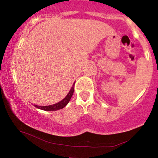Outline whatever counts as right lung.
I'll use <instances>...</instances> for the list:
<instances>
[{"label":"right lung","instance_id":"add662e5","mask_svg":"<svg viewBox=\"0 0 158 158\" xmlns=\"http://www.w3.org/2000/svg\"><path fill=\"white\" fill-rule=\"evenodd\" d=\"M73 91H74V84L73 85V86H72L71 89H70V91H69L68 95H67L66 97H65V98H64V99H63L61 101H60L59 102L56 103V104L54 105H51V106H35V108H39V109L48 110V111H50V110H57L61 109V108H63L64 107H65L68 104L69 101L70 100L72 96H73Z\"/></svg>","mask_w":158,"mask_h":158}]
</instances>
